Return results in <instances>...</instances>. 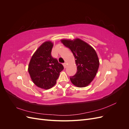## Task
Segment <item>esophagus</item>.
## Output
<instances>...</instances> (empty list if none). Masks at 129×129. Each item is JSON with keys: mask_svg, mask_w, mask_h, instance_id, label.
Wrapping results in <instances>:
<instances>
[{"mask_svg": "<svg viewBox=\"0 0 129 129\" xmlns=\"http://www.w3.org/2000/svg\"><path fill=\"white\" fill-rule=\"evenodd\" d=\"M63 67H64V68H66V67H67V64H66V62H65V63H64L63 64Z\"/></svg>", "mask_w": 129, "mask_h": 129, "instance_id": "1", "label": "esophagus"}]
</instances>
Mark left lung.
Instances as JSON below:
<instances>
[{
    "label": "left lung",
    "mask_w": 129,
    "mask_h": 129,
    "mask_svg": "<svg viewBox=\"0 0 129 129\" xmlns=\"http://www.w3.org/2000/svg\"><path fill=\"white\" fill-rule=\"evenodd\" d=\"M61 42L71 50L75 59L77 71L70 77L72 83L79 88L88 86L96 75L100 65L95 50L79 38L73 40L64 39Z\"/></svg>",
    "instance_id": "1"
}]
</instances>
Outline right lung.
I'll return each mask as SVG.
<instances>
[{
    "label": "right lung",
    "mask_w": 129,
    "mask_h": 129,
    "mask_svg": "<svg viewBox=\"0 0 129 129\" xmlns=\"http://www.w3.org/2000/svg\"><path fill=\"white\" fill-rule=\"evenodd\" d=\"M53 43L45 41L39 47L29 61L28 71L33 82L44 89L52 88L56 83L63 66L51 55Z\"/></svg>",
    "instance_id": "obj_1"
}]
</instances>
